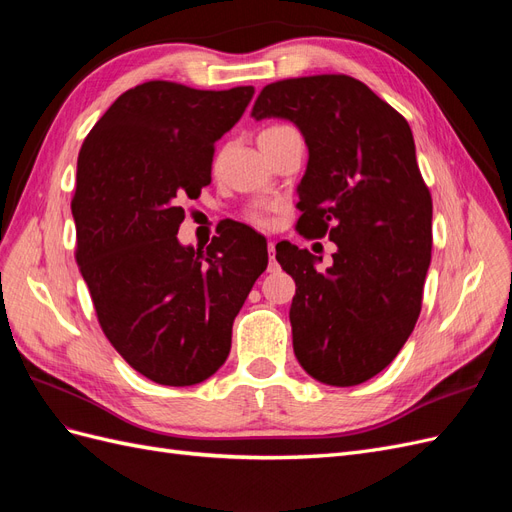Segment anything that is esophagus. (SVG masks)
<instances>
[{
  "label": "esophagus",
  "mask_w": 512,
  "mask_h": 512,
  "mask_svg": "<svg viewBox=\"0 0 512 512\" xmlns=\"http://www.w3.org/2000/svg\"><path fill=\"white\" fill-rule=\"evenodd\" d=\"M267 250H269V267H267V271L275 273L277 269H280V265H277V260H275V243L273 241L267 243Z\"/></svg>",
  "instance_id": "obj_1"
}]
</instances>
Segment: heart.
I'll use <instances>...</instances> for the list:
<instances>
[{"mask_svg": "<svg viewBox=\"0 0 512 512\" xmlns=\"http://www.w3.org/2000/svg\"><path fill=\"white\" fill-rule=\"evenodd\" d=\"M286 126H271V128H265L260 132V136H267V134H273V132H280V130H284ZM269 209H265V207H260V209H254L252 213H250V220L254 222V224H260V226H265V224H269V213H267Z\"/></svg>", "mask_w": 512, "mask_h": 512, "instance_id": "b5f03b06", "label": "heart"}]
</instances>
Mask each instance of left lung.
Masks as SVG:
<instances>
[{"label": "left lung", "mask_w": 512, "mask_h": 512, "mask_svg": "<svg viewBox=\"0 0 512 512\" xmlns=\"http://www.w3.org/2000/svg\"><path fill=\"white\" fill-rule=\"evenodd\" d=\"M252 117L286 119L303 134L309 158L297 185V228L337 245L324 271L322 256L288 241L275 245L297 284L294 356L322 384H361L395 359L421 314L433 207L412 130L346 74L271 83Z\"/></svg>", "instance_id": "obj_1"}]
</instances>
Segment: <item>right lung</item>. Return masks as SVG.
Wrapping results in <instances>:
<instances>
[{"label": "right lung", "instance_id": "add662e5", "mask_svg": "<svg viewBox=\"0 0 512 512\" xmlns=\"http://www.w3.org/2000/svg\"><path fill=\"white\" fill-rule=\"evenodd\" d=\"M252 96L149 81L111 104L79 153V271L108 342L164 386L198 384L224 365L232 322L267 269V239L250 226H224L207 252L177 239L181 200L211 183L213 145Z\"/></svg>", "mask_w": 512, "mask_h": 512}]
</instances>
